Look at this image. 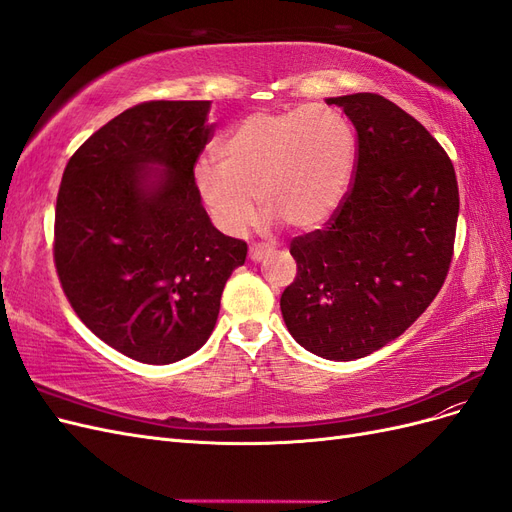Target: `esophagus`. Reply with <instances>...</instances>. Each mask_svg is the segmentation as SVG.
<instances>
[{
  "label": "esophagus",
  "mask_w": 512,
  "mask_h": 512,
  "mask_svg": "<svg viewBox=\"0 0 512 512\" xmlns=\"http://www.w3.org/2000/svg\"><path fill=\"white\" fill-rule=\"evenodd\" d=\"M271 252V245H265V243H254L252 247H250V258L254 260V262H260L262 258H265L267 254Z\"/></svg>",
  "instance_id": "1"
}]
</instances>
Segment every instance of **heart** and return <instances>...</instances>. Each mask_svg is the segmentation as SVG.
I'll list each match as a JSON object with an SVG mask.
<instances>
[{
  "label": "heart",
  "instance_id": "obj_1",
  "mask_svg": "<svg viewBox=\"0 0 512 512\" xmlns=\"http://www.w3.org/2000/svg\"><path fill=\"white\" fill-rule=\"evenodd\" d=\"M220 162L194 166V188L226 235H243L256 196L269 222L314 230L342 205L356 164L350 121L329 106L252 113L218 147Z\"/></svg>",
  "mask_w": 512,
  "mask_h": 512
}]
</instances>
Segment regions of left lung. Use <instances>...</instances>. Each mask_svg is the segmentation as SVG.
I'll use <instances>...</instances> for the list:
<instances>
[{
    "mask_svg": "<svg viewBox=\"0 0 512 512\" xmlns=\"http://www.w3.org/2000/svg\"><path fill=\"white\" fill-rule=\"evenodd\" d=\"M356 130L354 181L322 230L290 241L297 277L280 307L322 359L354 361L404 333L440 292L459 215L453 162L378 94L327 98Z\"/></svg>",
    "mask_w": 512,
    "mask_h": 512,
    "instance_id": "left-lung-1",
    "label": "left lung"
}]
</instances>
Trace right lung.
Here are the masks:
<instances>
[{"label": "right lung", "mask_w": 512, "mask_h": 512, "mask_svg": "<svg viewBox=\"0 0 512 512\" xmlns=\"http://www.w3.org/2000/svg\"><path fill=\"white\" fill-rule=\"evenodd\" d=\"M209 100H151L76 149L55 207V269L85 327L134 361L203 346L247 243L222 235L194 188Z\"/></svg>", "instance_id": "add662e5"}]
</instances>
